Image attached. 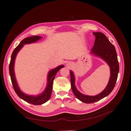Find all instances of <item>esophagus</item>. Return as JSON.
<instances>
[{"label": "esophagus", "mask_w": 131, "mask_h": 131, "mask_svg": "<svg viewBox=\"0 0 131 131\" xmlns=\"http://www.w3.org/2000/svg\"><path fill=\"white\" fill-rule=\"evenodd\" d=\"M70 64H69V63H68V66H70Z\"/></svg>", "instance_id": "esophagus-1"}]
</instances>
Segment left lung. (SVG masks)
<instances>
[{"instance_id":"1","label":"left lung","mask_w":131,"mask_h":131,"mask_svg":"<svg viewBox=\"0 0 131 131\" xmlns=\"http://www.w3.org/2000/svg\"><path fill=\"white\" fill-rule=\"evenodd\" d=\"M93 34L96 37V39L93 48L91 49V53L102 58L107 62L110 66V77L106 87L101 93L96 96H91L83 94L78 91L75 85L74 75L73 71H70L72 91L78 99L86 104H91L98 101L112 92L115 87L119 71L117 54L115 47L110 42L105 35L102 32H93Z\"/></svg>"}]
</instances>
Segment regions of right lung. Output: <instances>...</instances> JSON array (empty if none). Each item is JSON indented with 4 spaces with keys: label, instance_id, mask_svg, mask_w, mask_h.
<instances>
[{
    "label": "right lung",
    "instance_id": "add662e5",
    "mask_svg": "<svg viewBox=\"0 0 131 131\" xmlns=\"http://www.w3.org/2000/svg\"><path fill=\"white\" fill-rule=\"evenodd\" d=\"M41 38V37L36 35L31 37L26 38L22 40L20 43L18 44V46L14 49V51L12 52L9 66V74L11 81H12L14 90L16 92V94H17L19 97H20L21 99L24 100V101L34 105H41L44 104V103L46 102L47 101H48L49 100L50 97L51 96L53 82V80L55 78L56 74H57V72L59 71L61 68L64 67L63 65H60L59 66H58L56 68L52 69L51 71H49L48 75V79H47V81L48 82H47V85L46 87V88L45 89V91H44L42 93L39 94V95L35 96H29L27 95V94H25L19 90V88L17 85V83L16 82L15 72H14V65H15V61L16 55L19 52V50L22 48V47L24 46V44L34 43L37 40L40 39Z\"/></svg>",
    "mask_w": 131,
    "mask_h": 131
}]
</instances>
